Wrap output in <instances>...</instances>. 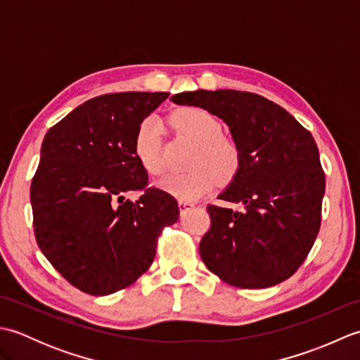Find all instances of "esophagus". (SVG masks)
<instances>
[{
    "mask_svg": "<svg viewBox=\"0 0 360 360\" xmlns=\"http://www.w3.org/2000/svg\"><path fill=\"white\" fill-rule=\"evenodd\" d=\"M178 205H179V210H181V212H186V210H190V209H192L195 204H193V202H190V201H182V200H181V201L178 202Z\"/></svg>",
    "mask_w": 360,
    "mask_h": 360,
    "instance_id": "1",
    "label": "esophagus"
}]
</instances>
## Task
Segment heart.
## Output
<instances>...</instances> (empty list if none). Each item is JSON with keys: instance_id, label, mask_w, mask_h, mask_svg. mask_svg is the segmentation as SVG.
Wrapping results in <instances>:
<instances>
[{"instance_id": "1", "label": "heart", "mask_w": 360, "mask_h": 360, "mask_svg": "<svg viewBox=\"0 0 360 360\" xmlns=\"http://www.w3.org/2000/svg\"><path fill=\"white\" fill-rule=\"evenodd\" d=\"M172 124L181 134L196 143L192 170L170 173L158 181V187L179 200L192 201L209 192L218 182H231L243 164L240 143L221 134L219 120L200 106H184L172 114ZM136 159L150 174L164 170L160 125L148 117L137 127L133 142Z\"/></svg>"}]
</instances>
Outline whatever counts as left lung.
<instances>
[{
  "label": "left lung",
  "instance_id": "1",
  "mask_svg": "<svg viewBox=\"0 0 360 360\" xmlns=\"http://www.w3.org/2000/svg\"><path fill=\"white\" fill-rule=\"evenodd\" d=\"M172 101L223 119L243 153L238 174L218 198L244 210L207 205L204 264L241 289L288 280L307 259L322 221L325 173L314 137L280 105L246 91L198 89Z\"/></svg>",
  "mask_w": 360,
  "mask_h": 360
}]
</instances>
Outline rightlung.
Here are the masks:
<instances>
[{
    "label": "right lung",
    "instance_id": "right-lung-1",
    "mask_svg": "<svg viewBox=\"0 0 360 360\" xmlns=\"http://www.w3.org/2000/svg\"><path fill=\"white\" fill-rule=\"evenodd\" d=\"M168 93L91 98L46 133L30 184L38 248L91 295L117 292L148 271L158 238L179 218L174 198L148 187L136 159L137 127ZM143 191L133 203L128 191Z\"/></svg>",
    "mask_w": 360,
    "mask_h": 360
}]
</instances>
